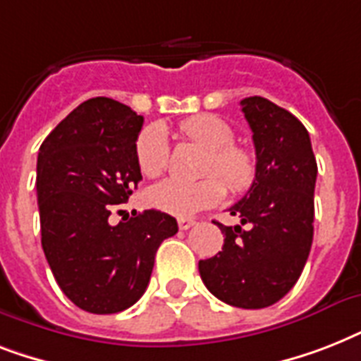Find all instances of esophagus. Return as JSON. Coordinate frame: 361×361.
<instances>
[{"label": "esophagus", "mask_w": 361, "mask_h": 361, "mask_svg": "<svg viewBox=\"0 0 361 361\" xmlns=\"http://www.w3.org/2000/svg\"><path fill=\"white\" fill-rule=\"evenodd\" d=\"M192 225H197V221L189 219V217H180L178 219V226H180V231H189Z\"/></svg>", "instance_id": "34e87169"}]
</instances>
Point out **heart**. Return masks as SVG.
<instances>
[{
    "label": "heart",
    "instance_id": "obj_1",
    "mask_svg": "<svg viewBox=\"0 0 361 361\" xmlns=\"http://www.w3.org/2000/svg\"><path fill=\"white\" fill-rule=\"evenodd\" d=\"M181 135L206 149L202 163L204 178L195 183L164 180L149 191V204L163 214L191 217L202 209L214 208L228 191L245 192L257 176V161L247 147L236 144V130L219 116L200 114L181 121ZM136 161L146 176H161L169 166L170 142L161 125H149L136 140ZM218 178H215L214 176ZM223 179L224 184L220 181Z\"/></svg>",
    "mask_w": 361,
    "mask_h": 361
}]
</instances>
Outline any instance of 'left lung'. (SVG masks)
<instances>
[{"label":"left lung","mask_w":361,"mask_h":361,"mask_svg":"<svg viewBox=\"0 0 361 361\" xmlns=\"http://www.w3.org/2000/svg\"><path fill=\"white\" fill-rule=\"evenodd\" d=\"M252 130L257 176L231 208L241 225L225 226L223 251L198 262L204 285L241 309L274 305L296 285L313 243L314 159L307 129L264 97L241 101Z\"/></svg>","instance_id":"1"}]
</instances>
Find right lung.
I'll use <instances>...</instances> for the list:
<instances>
[{"label":"right lung","mask_w":361,"mask_h":361,"mask_svg":"<svg viewBox=\"0 0 361 361\" xmlns=\"http://www.w3.org/2000/svg\"><path fill=\"white\" fill-rule=\"evenodd\" d=\"M144 118L114 99H87L44 138L37 157L41 243L63 294L87 313L140 300L172 215L146 209L112 225L110 209L142 180L136 138Z\"/></svg>","instance_id":"add662e5"}]
</instances>
